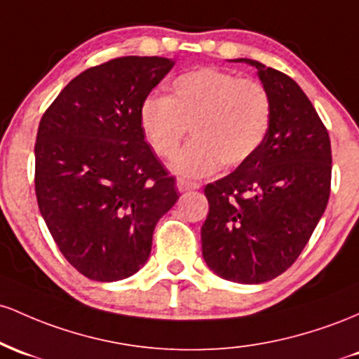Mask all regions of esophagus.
<instances>
[{
    "label": "esophagus",
    "instance_id": "esophagus-1",
    "mask_svg": "<svg viewBox=\"0 0 359 359\" xmlns=\"http://www.w3.org/2000/svg\"><path fill=\"white\" fill-rule=\"evenodd\" d=\"M176 188H178L180 193H184V191H191V190H198L200 184L198 183H191V181H187V180H178L176 181Z\"/></svg>",
    "mask_w": 359,
    "mask_h": 359
}]
</instances>
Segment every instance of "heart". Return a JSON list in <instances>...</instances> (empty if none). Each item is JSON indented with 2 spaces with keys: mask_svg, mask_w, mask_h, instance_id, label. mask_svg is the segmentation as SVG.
Wrapping results in <instances>:
<instances>
[{
  "mask_svg": "<svg viewBox=\"0 0 359 359\" xmlns=\"http://www.w3.org/2000/svg\"><path fill=\"white\" fill-rule=\"evenodd\" d=\"M273 104L266 88L215 67L184 72L169 84L168 98L147 95L139 127L151 151L171 159L191 130L193 142L176 156L171 171L201 178L222 166H239L266 139Z\"/></svg>",
  "mask_w": 359,
  "mask_h": 359,
  "instance_id": "1",
  "label": "heart"
}]
</instances>
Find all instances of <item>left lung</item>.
Segmentation results:
<instances>
[{
    "label": "left lung",
    "mask_w": 359,
    "mask_h": 359,
    "mask_svg": "<svg viewBox=\"0 0 359 359\" xmlns=\"http://www.w3.org/2000/svg\"><path fill=\"white\" fill-rule=\"evenodd\" d=\"M273 104L261 147L225 178L205 187L208 215L201 252L215 275L259 285L292 266L327 207L331 140L302 88L251 59Z\"/></svg>",
    "instance_id": "obj_1"
}]
</instances>
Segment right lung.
<instances>
[{"label": "right lung", "mask_w": 359, "mask_h": 359, "mask_svg": "<svg viewBox=\"0 0 359 359\" xmlns=\"http://www.w3.org/2000/svg\"><path fill=\"white\" fill-rule=\"evenodd\" d=\"M172 66V59L128 55L90 67L40 120V213L62 256L90 280L139 271L156 224L180 198L139 127L140 103Z\"/></svg>", "instance_id": "1"}]
</instances>
